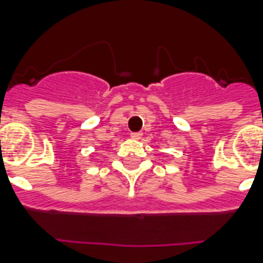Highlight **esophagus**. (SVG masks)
I'll return each mask as SVG.
<instances>
[{
	"mask_svg": "<svg viewBox=\"0 0 263 263\" xmlns=\"http://www.w3.org/2000/svg\"><path fill=\"white\" fill-rule=\"evenodd\" d=\"M132 139H140L142 138V132H131Z\"/></svg>",
	"mask_w": 263,
	"mask_h": 263,
	"instance_id": "1",
	"label": "esophagus"
}]
</instances>
